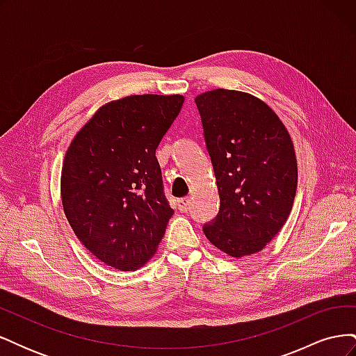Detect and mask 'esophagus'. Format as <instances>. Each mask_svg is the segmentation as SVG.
I'll list each match as a JSON object with an SVG mask.
<instances>
[{
    "label": "esophagus",
    "instance_id": "34e87169",
    "mask_svg": "<svg viewBox=\"0 0 356 356\" xmlns=\"http://www.w3.org/2000/svg\"><path fill=\"white\" fill-rule=\"evenodd\" d=\"M190 208V197H182L178 200V209L181 212H187Z\"/></svg>",
    "mask_w": 356,
    "mask_h": 356
}]
</instances>
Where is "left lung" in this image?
Returning a JSON list of instances; mask_svg holds the SVG:
<instances>
[{"label":"left lung","mask_w":356,"mask_h":356,"mask_svg":"<svg viewBox=\"0 0 356 356\" xmlns=\"http://www.w3.org/2000/svg\"><path fill=\"white\" fill-rule=\"evenodd\" d=\"M220 212L203 225L233 258L252 255L284 227L297 190V159L285 124L257 96L213 89L196 96Z\"/></svg>","instance_id":"left-lung-1"}]
</instances>
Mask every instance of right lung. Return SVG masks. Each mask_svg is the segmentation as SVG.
I'll list each match as a JSON object with an SVG mask.
<instances>
[{"label":"right lung","instance_id":"add662e5","mask_svg":"<svg viewBox=\"0 0 356 356\" xmlns=\"http://www.w3.org/2000/svg\"><path fill=\"white\" fill-rule=\"evenodd\" d=\"M182 104V95H131L104 104L67 149L63 212L86 250L117 270H138L152 260L174 213L156 148Z\"/></svg>","mask_w":356,"mask_h":356}]
</instances>
